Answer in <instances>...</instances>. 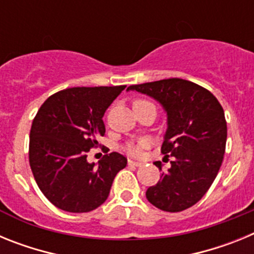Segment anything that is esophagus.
I'll return each instance as SVG.
<instances>
[{
    "label": "esophagus",
    "mask_w": 254,
    "mask_h": 254,
    "mask_svg": "<svg viewBox=\"0 0 254 254\" xmlns=\"http://www.w3.org/2000/svg\"><path fill=\"white\" fill-rule=\"evenodd\" d=\"M128 165H132V167H142L143 164H142V163H140V161L128 160Z\"/></svg>",
    "instance_id": "esophagus-1"
}]
</instances>
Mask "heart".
<instances>
[{"instance_id": "heart-1", "label": "heart", "mask_w": 254, "mask_h": 254, "mask_svg": "<svg viewBox=\"0 0 254 254\" xmlns=\"http://www.w3.org/2000/svg\"><path fill=\"white\" fill-rule=\"evenodd\" d=\"M132 105H133V109H137V108H142V107H146V105H154V104H151V103L147 102V100L137 99V100H134ZM145 146H146V142H145V141H138V142L129 143L128 146H127V152L131 155H138L141 152V150H142Z\"/></svg>"}]
</instances>
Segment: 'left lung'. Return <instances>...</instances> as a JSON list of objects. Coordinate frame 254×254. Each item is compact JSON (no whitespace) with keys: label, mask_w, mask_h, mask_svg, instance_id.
I'll list each match as a JSON object with an SVG mask.
<instances>
[{"label":"left lung","mask_w":254,"mask_h":254,"mask_svg":"<svg viewBox=\"0 0 254 254\" xmlns=\"http://www.w3.org/2000/svg\"><path fill=\"white\" fill-rule=\"evenodd\" d=\"M127 90L152 96L168 114L161 154L173 160L160 181L147 188L146 198L168 212L187 210L205 196L223 164L228 133L223 107L207 89L183 78L131 85ZM160 164L155 165L161 170Z\"/></svg>","instance_id":"obj_1"}]
</instances>
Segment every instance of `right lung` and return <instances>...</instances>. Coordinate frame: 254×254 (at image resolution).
Here are the masks:
<instances>
[{
	"label": "right lung",
	"mask_w": 254,
	"mask_h": 254,
	"mask_svg": "<svg viewBox=\"0 0 254 254\" xmlns=\"http://www.w3.org/2000/svg\"><path fill=\"white\" fill-rule=\"evenodd\" d=\"M126 85L71 87L53 94L33 120L29 163L38 187L56 207L89 212L109 196L117 173L127 158L120 152L87 163V152L104 136L103 116Z\"/></svg>",
	"instance_id": "right-lung-1"
}]
</instances>
